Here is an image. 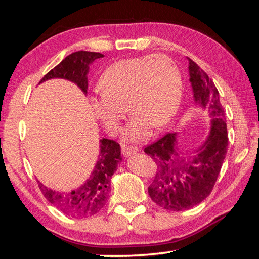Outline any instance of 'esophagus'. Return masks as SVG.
Segmentation results:
<instances>
[{
    "label": "esophagus",
    "instance_id": "esophagus-1",
    "mask_svg": "<svg viewBox=\"0 0 259 259\" xmlns=\"http://www.w3.org/2000/svg\"><path fill=\"white\" fill-rule=\"evenodd\" d=\"M137 152H138V148L137 147H130V146H123V147H122V150H121L122 155L125 156V157L134 155Z\"/></svg>",
    "mask_w": 259,
    "mask_h": 259
}]
</instances>
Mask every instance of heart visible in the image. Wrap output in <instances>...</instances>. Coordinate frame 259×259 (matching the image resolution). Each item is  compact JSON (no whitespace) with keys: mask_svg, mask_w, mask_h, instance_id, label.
Here are the masks:
<instances>
[{"mask_svg":"<svg viewBox=\"0 0 259 259\" xmlns=\"http://www.w3.org/2000/svg\"><path fill=\"white\" fill-rule=\"evenodd\" d=\"M100 95L91 99L94 113L108 134L119 133L125 107L133 113L125 139L139 142L152 126L161 128L176 115L183 81L177 65L163 55L122 59L105 69Z\"/></svg>","mask_w":259,"mask_h":259,"instance_id":"heart-1","label":"heart"}]
</instances>
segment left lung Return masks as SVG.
<instances>
[{"instance_id": "left-lung-1", "label": "left lung", "mask_w": 259, "mask_h": 259, "mask_svg": "<svg viewBox=\"0 0 259 259\" xmlns=\"http://www.w3.org/2000/svg\"><path fill=\"white\" fill-rule=\"evenodd\" d=\"M187 60L193 100L209 120L207 137L190 150L179 144L178 133H171L145 148L157 165L148 194L159 207L171 211L191 209L208 198L229 145L225 113L217 88L194 61Z\"/></svg>"}]
</instances>
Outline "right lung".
I'll use <instances>...</instances> for the list:
<instances>
[{
  "label": "right lung",
  "mask_w": 259,
  "mask_h": 259,
  "mask_svg": "<svg viewBox=\"0 0 259 259\" xmlns=\"http://www.w3.org/2000/svg\"><path fill=\"white\" fill-rule=\"evenodd\" d=\"M99 52L76 51L67 56L51 69L41 82L52 78H63L73 82L84 95L88 93V74L90 65L96 59L103 58ZM122 161L120 145L114 140L99 139V154L94 170L87 181L75 190L59 192L51 190L38 182L43 195L47 200L67 216L84 218L94 216L104 208L111 192V179Z\"/></svg>",
  "instance_id": "1"
}]
</instances>
